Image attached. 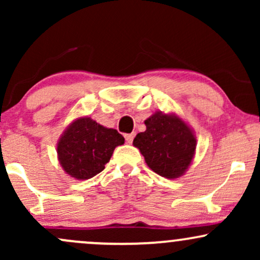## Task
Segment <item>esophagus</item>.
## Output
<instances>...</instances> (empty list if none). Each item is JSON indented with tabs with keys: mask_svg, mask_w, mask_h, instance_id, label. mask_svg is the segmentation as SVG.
<instances>
[{
	"mask_svg": "<svg viewBox=\"0 0 260 260\" xmlns=\"http://www.w3.org/2000/svg\"><path fill=\"white\" fill-rule=\"evenodd\" d=\"M134 136H136V134H134V133L126 134V136H124V138H126V142L128 143V144H132V142H133V139H134Z\"/></svg>",
	"mask_w": 260,
	"mask_h": 260,
	"instance_id": "obj_1",
	"label": "esophagus"
}]
</instances>
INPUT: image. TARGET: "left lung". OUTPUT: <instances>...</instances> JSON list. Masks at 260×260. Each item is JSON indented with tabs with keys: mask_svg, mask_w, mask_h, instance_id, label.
<instances>
[{
	"mask_svg": "<svg viewBox=\"0 0 260 260\" xmlns=\"http://www.w3.org/2000/svg\"><path fill=\"white\" fill-rule=\"evenodd\" d=\"M147 129L136 136L133 145L155 174L170 180L181 177L196 154L194 132L176 113L157 111L144 121Z\"/></svg>",
	"mask_w": 260,
	"mask_h": 260,
	"instance_id": "obj_1",
	"label": "left lung"
}]
</instances>
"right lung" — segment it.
<instances>
[{
    "label": "right lung",
    "instance_id": "add662e5",
    "mask_svg": "<svg viewBox=\"0 0 260 260\" xmlns=\"http://www.w3.org/2000/svg\"><path fill=\"white\" fill-rule=\"evenodd\" d=\"M123 143V137L113 128L101 126L90 117H79L59 137L58 161L71 177L89 180L105 169L115 148Z\"/></svg>",
    "mask_w": 260,
    "mask_h": 260
}]
</instances>
